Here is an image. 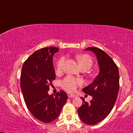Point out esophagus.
<instances>
[{"label":"esophagus","instance_id":"1","mask_svg":"<svg viewBox=\"0 0 133 133\" xmlns=\"http://www.w3.org/2000/svg\"><path fill=\"white\" fill-rule=\"evenodd\" d=\"M68 96L69 97H70V98H73V97H76V96H75V95H72V94H70V93H68Z\"/></svg>","mask_w":133,"mask_h":133}]
</instances>
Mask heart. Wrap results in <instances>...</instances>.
<instances>
[{
  "mask_svg": "<svg viewBox=\"0 0 133 133\" xmlns=\"http://www.w3.org/2000/svg\"><path fill=\"white\" fill-rule=\"evenodd\" d=\"M77 62H78L80 68H86L88 69L93 65V59L88 55L81 54L75 56ZM64 58H61L59 59L57 63L56 68L57 71L60 72L63 69ZM82 82L80 79L74 78L72 77H67L64 79L61 82V86L63 89L69 92H74L77 87L81 85Z\"/></svg>",
  "mask_w": 133,
  "mask_h": 133,
  "instance_id": "heart-1",
  "label": "heart"
}]
</instances>
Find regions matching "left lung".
I'll return each instance as SVG.
<instances>
[{"mask_svg": "<svg viewBox=\"0 0 133 133\" xmlns=\"http://www.w3.org/2000/svg\"><path fill=\"white\" fill-rule=\"evenodd\" d=\"M86 50L93 51L96 56L99 73L93 83L82 90L93 98L86 102L81 97L83 103L77 112L82 122L94 125L106 118L115 103L119 90V72L114 60L103 50L96 47H88Z\"/></svg>", "mask_w": 133, "mask_h": 133, "instance_id": "obj_1", "label": "left lung"}]
</instances>
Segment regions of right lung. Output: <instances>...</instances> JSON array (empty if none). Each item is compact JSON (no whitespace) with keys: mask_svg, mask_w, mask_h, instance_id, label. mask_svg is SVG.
Instances as JSON below:
<instances>
[{"mask_svg":"<svg viewBox=\"0 0 133 133\" xmlns=\"http://www.w3.org/2000/svg\"><path fill=\"white\" fill-rule=\"evenodd\" d=\"M56 47H45L35 51L24 62L21 70V88L28 110L35 118L50 123L59 115L68 97L64 91L48 95L56 78L53 56Z\"/></svg>","mask_w":133,"mask_h":133,"instance_id":"add662e5","label":"right lung"}]
</instances>
